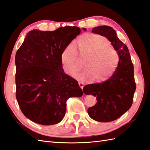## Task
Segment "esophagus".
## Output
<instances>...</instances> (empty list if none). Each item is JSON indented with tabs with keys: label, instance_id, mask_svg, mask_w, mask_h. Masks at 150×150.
<instances>
[{
	"label": "esophagus",
	"instance_id": "1",
	"mask_svg": "<svg viewBox=\"0 0 150 150\" xmlns=\"http://www.w3.org/2000/svg\"><path fill=\"white\" fill-rule=\"evenodd\" d=\"M79 86H80V87L81 88V89H83V87H84V84H83V83H82V82H79Z\"/></svg>",
	"mask_w": 150,
	"mask_h": 150
}]
</instances>
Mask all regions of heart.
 I'll return each instance as SVG.
<instances>
[{"instance_id":"1","label":"heart","mask_w":150,"mask_h":150,"mask_svg":"<svg viewBox=\"0 0 150 150\" xmlns=\"http://www.w3.org/2000/svg\"><path fill=\"white\" fill-rule=\"evenodd\" d=\"M106 38L96 34H84L74 44L67 45L62 51L60 58L62 67L67 75L80 80L101 82L108 80L117 69L119 57L117 52L111 47ZM86 59V70L78 74L79 60Z\"/></svg>"}]
</instances>
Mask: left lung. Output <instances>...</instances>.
Segmentation results:
<instances>
[{"label": "left lung", "mask_w": 150, "mask_h": 150, "mask_svg": "<svg viewBox=\"0 0 150 150\" xmlns=\"http://www.w3.org/2000/svg\"><path fill=\"white\" fill-rule=\"evenodd\" d=\"M83 30L86 31V28ZM92 32L108 38L119 57L117 69L108 80L83 88L84 94L93 95L97 99L96 105L87 110L89 117L98 122H109L120 117L132 105L136 88L134 67L128 47L117 37L113 28L99 26Z\"/></svg>", "instance_id": "1"}]
</instances>
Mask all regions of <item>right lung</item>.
Listing matches in <instances>:
<instances>
[{
	"label": "right lung",
	"mask_w": 150,
	"mask_h": 150,
	"mask_svg": "<svg viewBox=\"0 0 150 150\" xmlns=\"http://www.w3.org/2000/svg\"><path fill=\"white\" fill-rule=\"evenodd\" d=\"M80 32L77 26L33 30L17 51L16 97L22 113L33 122L57 124L64 117L68 99L83 95L78 82L64 72L60 58Z\"/></svg>",
	"instance_id": "1"
}]
</instances>
